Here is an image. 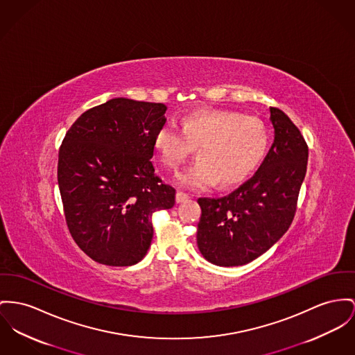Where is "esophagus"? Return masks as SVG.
Listing matches in <instances>:
<instances>
[{"label": "esophagus", "instance_id": "esophagus-1", "mask_svg": "<svg viewBox=\"0 0 355 355\" xmlns=\"http://www.w3.org/2000/svg\"><path fill=\"white\" fill-rule=\"evenodd\" d=\"M187 199H189V193H184V192H182V191H178V192H176V202H178V203H183V202H186Z\"/></svg>", "mask_w": 355, "mask_h": 355}]
</instances>
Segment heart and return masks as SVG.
<instances>
[{"label":"heart","instance_id":"b5f03b06","mask_svg":"<svg viewBox=\"0 0 355 355\" xmlns=\"http://www.w3.org/2000/svg\"><path fill=\"white\" fill-rule=\"evenodd\" d=\"M268 126L256 117L223 109H203L187 114L182 129L168 121L155 136L162 163L178 171L193 153L199 162L179 175L189 189H205L218 182L232 187L248 179L262 163L269 148Z\"/></svg>","mask_w":355,"mask_h":355}]
</instances>
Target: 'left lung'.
Returning a JSON list of instances; mask_svg holds the SVG:
<instances>
[{"label":"left lung","instance_id":"left-lung-1","mask_svg":"<svg viewBox=\"0 0 355 355\" xmlns=\"http://www.w3.org/2000/svg\"><path fill=\"white\" fill-rule=\"evenodd\" d=\"M275 142L259 171L222 198H199L196 241L203 257L219 266L256 260L289 229L307 172L308 145L279 107H270Z\"/></svg>","mask_w":355,"mask_h":355}]
</instances>
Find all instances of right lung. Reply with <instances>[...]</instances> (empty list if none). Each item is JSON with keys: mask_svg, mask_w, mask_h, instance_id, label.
<instances>
[{"mask_svg": "<svg viewBox=\"0 0 355 355\" xmlns=\"http://www.w3.org/2000/svg\"><path fill=\"white\" fill-rule=\"evenodd\" d=\"M164 103L114 98L85 112L67 130L58 162L66 223L93 260L129 266L146 254L152 215L172 209L176 189L155 173V136Z\"/></svg>", "mask_w": 355, "mask_h": 355, "instance_id": "right-lung-1", "label": "right lung"}]
</instances>
